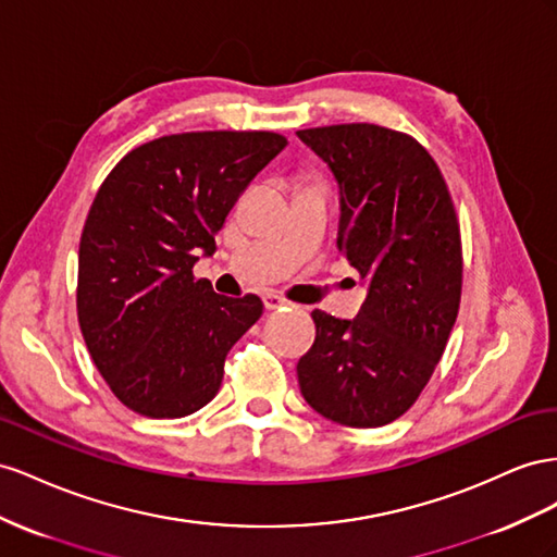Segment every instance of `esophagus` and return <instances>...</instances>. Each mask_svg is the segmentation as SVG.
I'll use <instances>...</instances> for the list:
<instances>
[{"label": "esophagus", "mask_w": 557, "mask_h": 557, "mask_svg": "<svg viewBox=\"0 0 557 557\" xmlns=\"http://www.w3.org/2000/svg\"><path fill=\"white\" fill-rule=\"evenodd\" d=\"M263 304H265L268 310H280V308H284V306H289V300L282 298V296L275 294V292H268V294L263 296Z\"/></svg>", "instance_id": "esophagus-1"}]
</instances>
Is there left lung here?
<instances>
[{"mask_svg": "<svg viewBox=\"0 0 557 557\" xmlns=\"http://www.w3.org/2000/svg\"><path fill=\"white\" fill-rule=\"evenodd\" d=\"M296 135L338 182V249L367 282L355 320L312 310L300 394L326 420L383 426L418 401L457 320L455 205L434 158L406 133L343 123Z\"/></svg>", "mask_w": 557, "mask_h": 557, "instance_id": "1", "label": "left lung"}]
</instances>
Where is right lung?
Segmentation results:
<instances>
[{
  "instance_id": "obj_1",
  "label": "right lung",
  "mask_w": 557,
  "mask_h": 557,
  "mask_svg": "<svg viewBox=\"0 0 557 557\" xmlns=\"http://www.w3.org/2000/svg\"><path fill=\"white\" fill-rule=\"evenodd\" d=\"M284 147L287 137L263 131L168 135L125 153L102 182L78 245V326L109 389L139 416L210 404L228 349L261 317L259 296L214 294L194 265Z\"/></svg>"
}]
</instances>
